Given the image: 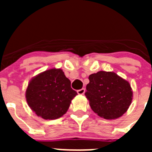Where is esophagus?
Here are the masks:
<instances>
[{"label":"esophagus","mask_w":152,"mask_h":152,"mask_svg":"<svg viewBox=\"0 0 152 152\" xmlns=\"http://www.w3.org/2000/svg\"><path fill=\"white\" fill-rule=\"evenodd\" d=\"M77 92L79 95H83L84 94V92H85V89H84V88H82V89L78 90Z\"/></svg>","instance_id":"34e87169"}]
</instances>
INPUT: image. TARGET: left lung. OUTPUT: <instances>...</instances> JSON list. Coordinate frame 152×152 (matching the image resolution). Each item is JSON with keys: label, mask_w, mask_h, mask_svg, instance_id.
<instances>
[{"label": "left lung", "mask_w": 152, "mask_h": 152, "mask_svg": "<svg viewBox=\"0 0 152 152\" xmlns=\"http://www.w3.org/2000/svg\"><path fill=\"white\" fill-rule=\"evenodd\" d=\"M86 97L92 110L106 119L120 117L132 100V91L127 80L116 73L100 71L89 76Z\"/></svg>", "instance_id": "left-lung-1"}]
</instances>
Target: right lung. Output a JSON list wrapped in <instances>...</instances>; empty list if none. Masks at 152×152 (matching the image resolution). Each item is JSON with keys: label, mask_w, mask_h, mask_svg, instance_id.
<instances>
[{"label": "right lung", "mask_w": 152, "mask_h": 152, "mask_svg": "<svg viewBox=\"0 0 152 152\" xmlns=\"http://www.w3.org/2000/svg\"><path fill=\"white\" fill-rule=\"evenodd\" d=\"M71 81L61 69L52 68L36 75L29 81L26 99L30 109L45 119H56L68 111L77 95Z\"/></svg>", "instance_id": "1"}]
</instances>
